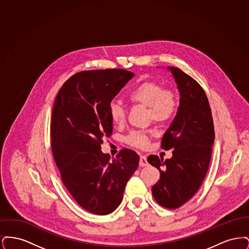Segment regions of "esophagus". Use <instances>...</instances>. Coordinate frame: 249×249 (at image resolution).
Returning a JSON list of instances; mask_svg holds the SVG:
<instances>
[{
	"label": "esophagus",
	"instance_id": "esophagus-1",
	"mask_svg": "<svg viewBox=\"0 0 249 249\" xmlns=\"http://www.w3.org/2000/svg\"><path fill=\"white\" fill-rule=\"evenodd\" d=\"M147 164H148V162H147L146 157H145V156H143V155H141V156H140L139 165L141 166V167H145V166H147Z\"/></svg>",
	"mask_w": 249,
	"mask_h": 249
}]
</instances>
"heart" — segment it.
Listing matches in <instances>:
<instances>
[{"label": "heart", "mask_w": 249, "mask_h": 249, "mask_svg": "<svg viewBox=\"0 0 249 249\" xmlns=\"http://www.w3.org/2000/svg\"><path fill=\"white\" fill-rule=\"evenodd\" d=\"M128 98L132 104L148 107L149 117L164 123L172 119L178 108V95L171 89H163L160 84L145 81L139 84L130 91ZM109 114L114 124L121 125L126 119V110L119 102H112ZM127 142L136 147H145L148 138L144 131H132L127 137Z\"/></svg>", "instance_id": "heart-1"}]
</instances>
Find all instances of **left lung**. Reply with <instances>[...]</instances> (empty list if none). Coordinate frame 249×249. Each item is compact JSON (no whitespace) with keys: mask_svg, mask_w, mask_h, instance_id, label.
Returning <instances> with one entry per match:
<instances>
[{"mask_svg":"<svg viewBox=\"0 0 249 249\" xmlns=\"http://www.w3.org/2000/svg\"><path fill=\"white\" fill-rule=\"evenodd\" d=\"M167 69L180 96L177 116L161 139V147L173 148V157L163 160L150 155L147 161L160 173L152 187L155 200L163 207L176 209L201 187L211 160L214 130L210 105L201 86L177 67Z\"/></svg>","mask_w":249,"mask_h":249,"instance_id":"8db88e82","label":"left lung"}]
</instances>
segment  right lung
<instances>
[{
  "label": "right lung",
  "mask_w": 249,
  "mask_h": 249,
  "mask_svg": "<svg viewBox=\"0 0 249 249\" xmlns=\"http://www.w3.org/2000/svg\"><path fill=\"white\" fill-rule=\"evenodd\" d=\"M133 76L122 69L77 72L60 88L53 106L51 147L62 182L75 201L95 214L119 207L139 164L133 150L122 149L112 161L101 150L103 138L113 130L110 104Z\"/></svg>",
  "instance_id": "add662e5"
}]
</instances>
